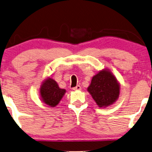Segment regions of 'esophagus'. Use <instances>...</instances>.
Here are the masks:
<instances>
[{
  "instance_id": "obj_1",
  "label": "esophagus",
  "mask_w": 152,
  "mask_h": 152,
  "mask_svg": "<svg viewBox=\"0 0 152 152\" xmlns=\"http://www.w3.org/2000/svg\"><path fill=\"white\" fill-rule=\"evenodd\" d=\"M72 90H75V91H77V90H81V87H80V85H77L76 87H73Z\"/></svg>"
}]
</instances>
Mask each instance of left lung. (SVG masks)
<instances>
[{"instance_id": "8db88e82", "label": "left lung", "mask_w": 152, "mask_h": 152, "mask_svg": "<svg viewBox=\"0 0 152 152\" xmlns=\"http://www.w3.org/2000/svg\"><path fill=\"white\" fill-rule=\"evenodd\" d=\"M87 91L98 107L104 108L117 100L120 92V85L111 71L104 69L92 77Z\"/></svg>"}]
</instances>
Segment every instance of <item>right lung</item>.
<instances>
[{
	"label": "right lung",
	"mask_w": 152,
	"mask_h": 152,
	"mask_svg": "<svg viewBox=\"0 0 152 152\" xmlns=\"http://www.w3.org/2000/svg\"><path fill=\"white\" fill-rule=\"evenodd\" d=\"M65 92V89L60 88L56 81L50 77L45 80L40 88L41 99L51 107H55L59 104Z\"/></svg>",
	"instance_id": "obj_1"
}]
</instances>
